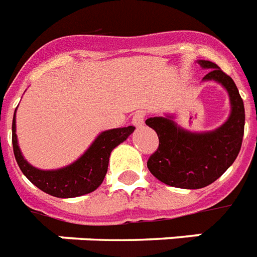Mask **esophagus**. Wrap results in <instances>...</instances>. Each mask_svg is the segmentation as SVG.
Masks as SVG:
<instances>
[{
    "label": "esophagus",
    "mask_w": 257,
    "mask_h": 257,
    "mask_svg": "<svg viewBox=\"0 0 257 257\" xmlns=\"http://www.w3.org/2000/svg\"><path fill=\"white\" fill-rule=\"evenodd\" d=\"M146 111H142V110H139L136 113L134 114V118H132V123H134L135 126H142L144 123V119H146Z\"/></svg>",
    "instance_id": "1"
}]
</instances>
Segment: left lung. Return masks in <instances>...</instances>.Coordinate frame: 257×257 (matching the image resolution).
<instances>
[{"mask_svg":"<svg viewBox=\"0 0 257 257\" xmlns=\"http://www.w3.org/2000/svg\"><path fill=\"white\" fill-rule=\"evenodd\" d=\"M199 64L210 69L203 80L218 81L227 90L231 106L227 121L215 131L193 134L180 128L170 115L146 119L159 138L148 170L166 185L182 189H199L218 180L235 161L244 136V102L235 83L214 62L200 60Z\"/></svg>","mask_w":257,"mask_h":257,"instance_id":"left-lung-1","label":"left lung"}]
</instances>
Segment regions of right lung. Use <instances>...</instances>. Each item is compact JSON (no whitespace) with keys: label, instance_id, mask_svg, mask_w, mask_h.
<instances>
[{"label":"right lung","instance_id":"1","mask_svg":"<svg viewBox=\"0 0 257 257\" xmlns=\"http://www.w3.org/2000/svg\"><path fill=\"white\" fill-rule=\"evenodd\" d=\"M134 131L135 126L132 125L125 128L104 131L95 139L90 148L76 162L57 170H41L31 166L22 155L17 144L16 119L13 115V153L23 174L41 191L62 199L83 196L94 192L103 182L109 166L110 154L119 143L126 140Z\"/></svg>","mask_w":257,"mask_h":257}]
</instances>
